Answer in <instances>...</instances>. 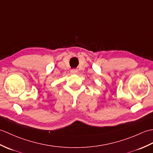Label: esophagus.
I'll return each instance as SVG.
<instances>
[{"label":"esophagus","instance_id":"34e87169","mask_svg":"<svg viewBox=\"0 0 153 153\" xmlns=\"http://www.w3.org/2000/svg\"><path fill=\"white\" fill-rule=\"evenodd\" d=\"M77 72H78V71L77 69H72L71 70V73L72 74H77Z\"/></svg>","mask_w":153,"mask_h":153}]
</instances>
